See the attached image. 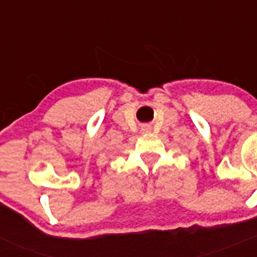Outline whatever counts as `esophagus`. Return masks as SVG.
I'll return each instance as SVG.
<instances>
[{
    "label": "esophagus",
    "instance_id": "34e87169",
    "mask_svg": "<svg viewBox=\"0 0 257 257\" xmlns=\"http://www.w3.org/2000/svg\"><path fill=\"white\" fill-rule=\"evenodd\" d=\"M142 131L144 134H148V133H151V127H148V126H145V127H143L142 128Z\"/></svg>",
    "mask_w": 257,
    "mask_h": 257
}]
</instances>
